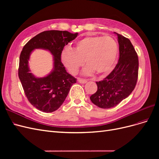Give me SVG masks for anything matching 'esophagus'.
<instances>
[{
    "label": "esophagus",
    "instance_id": "1",
    "mask_svg": "<svg viewBox=\"0 0 159 159\" xmlns=\"http://www.w3.org/2000/svg\"><path fill=\"white\" fill-rule=\"evenodd\" d=\"M78 81L80 84H86L88 82V80H85V79H82V78H78Z\"/></svg>",
    "mask_w": 159,
    "mask_h": 159
}]
</instances>
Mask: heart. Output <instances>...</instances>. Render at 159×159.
I'll return each mask as SVG.
<instances>
[{
    "mask_svg": "<svg viewBox=\"0 0 159 159\" xmlns=\"http://www.w3.org/2000/svg\"><path fill=\"white\" fill-rule=\"evenodd\" d=\"M118 54V45L114 38L105 36H88L76 42L73 50L66 48L61 60L72 74H76L84 64L85 75L95 73L105 75L113 70Z\"/></svg>",
    "mask_w": 159,
    "mask_h": 159,
    "instance_id": "b5f03b06",
    "label": "heart"
}]
</instances>
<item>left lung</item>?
Segmentation results:
<instances>
[{
	"label": "left lung",
	"mask_w": 159,
	"mask_h": 159,
	"mask_svg": "<svg viewBox=\"0 0 159 159\" xmlns=\"http://www.w3.org/2000/svg\"><path fill=\"white\" fill-rule=\"evenodd\" d=\"M119 45V58L113 70L103 80L97 81L98 90L91 95L93 104L103 109L117 105L135 88L138 79L139 59L128 38L116 33Z\"/></svg>",
	"instance_id": "left-lung-1"
}]
</instances>
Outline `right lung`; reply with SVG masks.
I'll return each instance as SVG.
<instances>
[{"label":"right lung","instance_id":"obj_1","mask_svg":"<svg viewBox=\"0 0 159 159\" xmlns=\"http://www.w3.org/2000/svg\"><path fill=\"white\" fill-rule=\"evenodd\" d=\"M78 34L68 31H44L32 38L23 47L19 59V79L28 102L42 112L52 113L58 109L71 85L76 83V78L66 71L61 61V54L64 46ZM36 48L49 50L54 56V70L44 78H36L28 68L30 55Z\"/></svg>","mask_w":159,"mask_h":159}]
</instances>
